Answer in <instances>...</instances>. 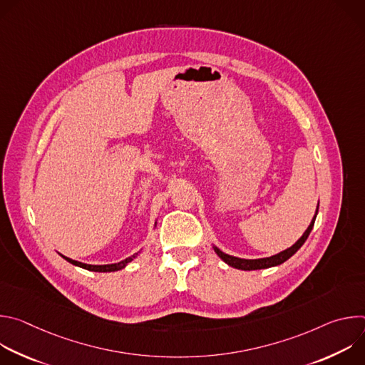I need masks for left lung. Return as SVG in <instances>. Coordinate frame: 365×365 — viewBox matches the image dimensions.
<instances>
[{
    "mask_svg": "<svg viewBox=\"0 0 365 365\" xmlns=\"http://www.w3.org/2000/svg\"><path fill=\"white\" fill-rule=\"evenodd\" d=\"M317 215H318V207H317V214L314 217V220H312L310 225L307 227V230L303 232V235L287 250L276 254V255H272V257H266V258H255V259H247V258H238V257H232L230 254H225L222 252L218 247H214L215 252L220 255L221 259H224V262L234 267V269H238V270H262V269H269V267H274V266H279L282 263H284L286 259H289L303 244L304 241L307 240L312 228H314V224H315V220H317Z\"/></svg>",
    "mask_w": 365,
    "mask_h": 365,
    "instance_id": "left-lung-1",
    "label": "left lung"
}]
</instances>
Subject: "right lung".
Returning <instances> with one entry per match:
<instances>
[{
	"label": "right lung",
	"instance_id": "1",
	"mask_svg": "<svg viewBox=\"0 0 365 365\" xmlns=\"http://www.w3.org/2000/svg\"><path fill=\"white\" fill-rule=\"evenodd\" d=\"M135 255H137V254H134V255H131V257H128V258L123 259V262L115 263V264H102V266L85 264V263L76 262V259H72V258H69V257H65V255H62V257L66 259V262H69L71 264L78 266V267H82V269H85V270H89V272H98V273H110V272H118V270L124 269L130 262H133V259L135 258Z\"/></svg>",
	"mask_w": 365,
	"mask_h": 365
}]
</instances>
